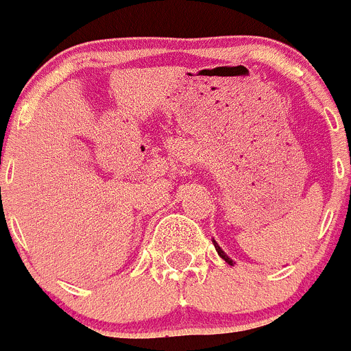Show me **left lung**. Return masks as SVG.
Masks as SVG:
<instances>
[{
    "mask_svg": "<svg viewBox=\"0 0 351 351\" xmlns=\"http://www.w3.org/2000/svg\"><path fill=\"white\" fill-rule=\"evenodd\" d=\"M213 245H215V250H217V254H219L220 257H222L223 261L227 262V264H230V266H232V264H234V262H232V258H229V257H227V255H226V252H223L222 248H220V246L217 245V241H215V239H213Z\"/></svg>",
    "mask_w": 351,
    "mask_h": 351,
    "instance_id": "obj_1",
    "label": "left lung"
}]
</instances>
